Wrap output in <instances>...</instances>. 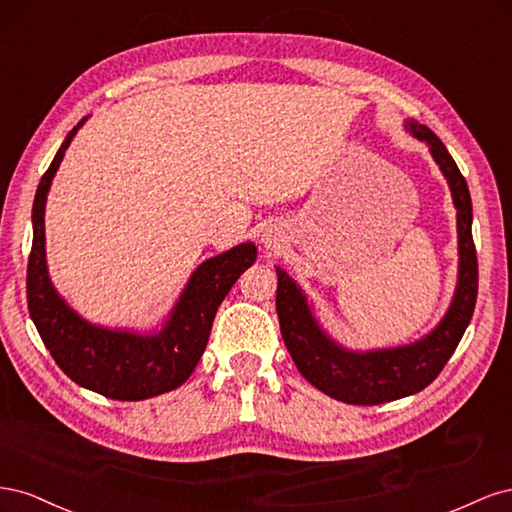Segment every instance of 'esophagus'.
I'll list each match as a JSON object with an SVG mask.
<instances>
[{
	"label": "esophagus",
	"instance_id": "34e87169",
	"mask_svg": "<svg viewBox=\"0 0 512 512\" xmlns=\"http://www.w3.org/2000/svg\"><path fill=\"white\" fill-rule=\"evenodd\" d=\"M265 243H267V247H271V245L277 243V237L275 235H265Z\"/></svg>",
	"mask_w": 512,
	"mask_h": 512
}]
</instances>
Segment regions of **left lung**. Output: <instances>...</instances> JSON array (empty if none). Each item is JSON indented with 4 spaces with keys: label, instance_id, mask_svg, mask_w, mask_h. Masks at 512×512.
<instances>
[{
    "label": "left lung",
    "instance_id": "obj_1",
    "mask_svg": "<svg viewBox=\"0 0 512 512\" xmlns=\"http://www.w3.org/2000/svg\"><path fill=\"white\" fill-rule=\"evenodd\" d=\"M410 132L429 145L433 160L451 185L459 230V284L451 309L425 339L410 346L350 352L324 335L305 303L301 290L286 271L277 267V318L284 344L294 365L318 391L354 406H378L423 391L438 378L459 346L472 320L478 294V260L472 239V200L466 177L459 173L440 138L418 121H408Z\"/></svg>",
    "mask_w": 512,
    "mask_h": 512
}]
</instances>
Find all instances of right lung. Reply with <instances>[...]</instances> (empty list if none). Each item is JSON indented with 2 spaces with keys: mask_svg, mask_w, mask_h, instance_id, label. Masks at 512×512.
I'll use <instances>...</instances> for the list:
<instances>
[{
  "mask_svg": "<svg viewBox=\"0 0 512 512\" xmlns=\"http://www.w3.org/2000/svg\"><path fill=\"white\" fill-rule=\"evenodd\" d=\"M83 121L70 130L36 190L34 241L27 260L29 316L46 350L76 384L119 401L156 397L190 378L207 348L215 312L239 275L254 265L256 247L243 243L203 262L183 290L170 320L156 335L108 331L76 316L64 299L57 297L46 273L44 203L64 151Z\"/></svg>",
  "mask_w": 512,
  "mask_h": 512,
  "instance_id": "add662e5",
  "label": "right lung"
}]
</instances>
